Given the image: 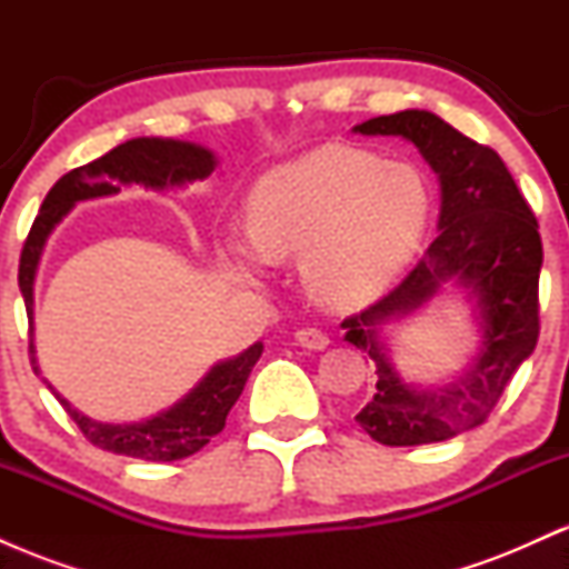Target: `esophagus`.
Returning <instances> with one entry per match:
<instances>
[{
    "label": "esophagus",
    "mask_w": 569,
    "mask_h": 569,
    "mask_svg": "<svg viewBox=\"0 0 569 569\" xmlns=\"http://www.w3.org/2000/svg\"><path fill=\"white\" fill-rule=\"evenodd\" d=\"M297 342L302 345L307 350H323L329 345V337L323 335L321 329H312V326H302L297 329Z\"/></svg>",
    "instance_id": "34e87169"
}]
</instances>
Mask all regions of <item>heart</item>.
Listing matches in <instances>:
<instances>
[{"mask_svg": "<svg viewBox=\"0 0 569 569\" xmlns=\"http://www.w3.org/2000/svg\"><path fill=\"white\" fill-rule=\"evenodd\" d=\"M430 189L417 168L350 147H321L272 168L248 200V234L221 257L253 280L264 262L299 259L307 291L329 307L377 297L420 246Z\"/></svg>", "mask_w": 569, "mask_h": 569, "instance_id": "heart-1", "label": "heart"}]
</instances>
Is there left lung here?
Wrapping results in <instances>:
<instances>
[{"label": "left lung", "instance_id": "1", "mask_svg": "<svg viewBox=\"0 0 569 569\" xmlns=\"http://www.w3.org/2000/svg\"><path fill=\"white\" fill-rule=\"evenodd\" d=\"M401 136L439 176V238L393 291L345 318V339L369 352L377 388L356 422L385 447L447 441L487 420L540 335L538 278L543 264L538 219L495 149L476 143L426 109L382 114L352 128ZM455 279L477 299L482 345L475 363L447 389H415L397 377L379 339L382 322L408 315Z\"/></svg>", "mask_w": 569, "mask_h": 569}]
</instances>
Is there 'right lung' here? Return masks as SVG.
<instances>
[{"label":"right lung","mask_w":569,"mask_h":569,"mask_svg":"<svg viewBox=\"0 0 569 569\" xmlns=\"http://www.w3.org/2000/svg\"><path fill=\"white\" fill-rule=\"evenodd\" d=\"M213 168H217V158H213L211 149L200 147V143L141 136V139L120 143L103 158L74 168L56 181L48 198L42 200L34 224H31L21 251V267H18V286H21L26 316H29V358L37 377L42 375V369L37 363L34 348V278L44 243H48L58 221L67 217L80 200L117 194L126 184H143L149 189L184 187L189 181L208 179ZM262 350L264 345L257 342L230 361L217 363L171 409L160 411L143 422H126V426L90 420L88 415L71 407L44 377L42 382L53 390L61 407L67 409V415L93 447L149 462H173L200 452L213 436L221 433L227 415L243 393L248 375H251Z\"/></svg>","instance_id":"right-lung-1"}]
</instances>
